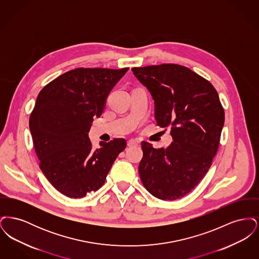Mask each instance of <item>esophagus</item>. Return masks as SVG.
Returning <instances> with one entry per match:
<instances>
[{"instance_id": "1", "label": "esophagus", "mask_w": 259, "mask_h": 259, "mask_svg": "<svg viewBox=\"0 0 259 259\" xmlns=\"http://www.w3.org/2000/svg\"><path fill=\"white\" fill-rule=\"evenodd\" d=\"M127 145H128V147H132V146H138L139 143H138L137 141H135V140H129L128 143H127Z\"/></svg>"}]
</instances>
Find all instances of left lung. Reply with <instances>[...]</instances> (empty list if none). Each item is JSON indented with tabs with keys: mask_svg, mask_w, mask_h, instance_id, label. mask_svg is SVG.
I'll return each mask as SVG.
<instances>
[{
	"mask_svg": "<svg viewBox=\"0 0 259 259\" xmlns=\"http://www.w3.org/2000/svg\"><path fill=\"white\" fill-rule=\"evenodd\" d=\"M154 101V116L162 128L171 127L172 144L154 148L142 142L139 174L154 197H184L203 180L215 156L224 111L214 87L185 66L161 64L132 68Z\"/></svg>",
	"mask_w": 259,
	"mask_h": 259,
	"instance_id": "left-lung-1",
	"label": "left lung"
}]
</instances>
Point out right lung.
I'll use <instances>...</instances> for the list:
<instances>
[{
    "label": "right lung",
    "instance_id": "obj_1",
    "mask_svg": "<svg viewBox=\"0 0 259 259\" xmlns=\"http://www.w3.org/2000/svg\"><path fill=\"white\" fill-rule=\"evenodd\" d=\"M128 69L76 68L50 81L37 95L29 126L39 168L67 197L82 198L98 190L127 146L119 138L101 142V148L94 149L88 132Z\"/></svg>",
    "mask_w": 259,
    "mask_h": 259
}]
</instances>
